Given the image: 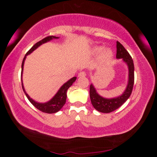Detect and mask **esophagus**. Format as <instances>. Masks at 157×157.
I'll use <instances>...</instances> for the list:
<instances>
[{
    "label": "esophagus",
    "instance_id": "1",
    "mask_svg": "<svg viewBox=\"0 0 157 157\" xmlns=\"http://www.w3.org/2000/svg\"><path fill=\"white\" fill-rule=\"evenodd\" d=\"M86 73L85 72H80L79 74H78V77L79 78H82V77H85L86 76Z\"/></svg>",
    "mask_w": 157,
    "mask_h": 157
}]
</instances>
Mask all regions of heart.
Listing matches in <instances>:
<instances>
[{"instance_id":"1","label":"heart","mask_w":157,"mask_h":157,"mask_svg":"<svg viewBox=\"0 0 157 157\" xmlns=\"http://www.w3.org/2000/svg\"><path fill=\"white\" fill-rule=\"evenodd\" d=\"M91 53L94 55H96L99 54V62L102 64L109 62L113 57V52L110 48H106L102 49V47L95 46L91 49Z\"/></svg>"}]
</instances>
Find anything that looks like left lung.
I'll list each match as a JSON object with an SVG mask.
<instances>
[{"label":"left lung","mask_w":157,"mask_h":157,"mask_svg":"<svg viewBox=\"0 0 157 157\" xmlns=\"http://www.w3.org/2000/svg\"><path fill=\"white\" fill-rule=\"evenodd\" d=\"M116 58L122 59L123 62L126 63L128 68V80L124 91L118 96L107 98L102 97L97 92L94 85H90V98L91 104L97 111L101 113H110L115 111L123 105L128 100L132 94L134 82V62L129 52L123 47L120 42H116Z\"/></svg>","instance_id":"1"}]
</instances>
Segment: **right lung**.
<instances>
[{
	"label": "right lung",
	"instance_id": "obj_1",
	"mask_svg": "<svg viewBox=\"0 0 157 157\" xmlns=\"http://www.w3.org/2000/svg\"><path fill=\"white\" fill-rule=\"evenodd\" d=\"M59 38V37L58 36H50L46 37V38L42 39V40H41L40 41L37 42V43L34 44V46L30 49V50L26 53L24 58H23V60L22 62V65H21V82H22V88L23 90V92L25 93L26 97L28 98V99L32 103V104H33V105H34L37 109L40 110L41 111H42V112H44L46 113H57L63 107V106L65 105L66 101V98H67L68 89L69 87L72 86V84L75 82L77 78L76 77H73V78H71L69 80L65 82V83L60 87L59 89L58 90L57 92L56 93V94H55L50 100L47 101L46 102H39L33 100V98H31L30 97V95H29L25 91L24 86H23V66H24V63H25V60L26 59V57H27L28 55L31 54L34 50H35L36 48H38L40 46H41L42 44H46L47 42L52 40V39H57Z\"/></svg>",
	"mask_w": 157,
	"mask_h": 157
}]
</instances>
